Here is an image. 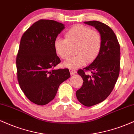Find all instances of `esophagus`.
Masks as SVG:
<instances>
[{
    "mask_svg": "<svg viewBox=\"0 0 134 134\" xmlns=\"http://www.w3.org/2000/svg\"><path fill=\"white\" fill-rule=\"evenodd\" d=\"M70 72L71 75H74L76 73V71L75 70H74V69H70Z\"/></svg>",
    "mask_w": 134,
    "mask_h": 134,
    "instance_id": "1",
    "label": "esophagus"
}]
</instances>
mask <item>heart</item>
<instances>
[{
    "instance_id": "b5f03b06",
    "label": "heart",
    "mask_w": 134,
    "mask_h": 134,
    "mask_svg": "<svg viewBox=\"0 0 134 134\" xmlns=\"http://www.w3.org/2000/svg\"><path fill=\"white\" fill-rule=\"evenodd\" d=\"M66 39L57 38L54 42V48L61 58L66 59L71 53V46H75L76 55L64 62V67L76 69L84 65L87 60L91 62L99 54L102 46L100 33L88 26L77 24L66 33Z\"/></svg>"
}]
</instances>
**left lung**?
<instances>
[{"instance_id": "obj_1", "label": "left lung", "mask_w": 134, "mask_h": 134, "mask_svg": "<svg viewBox=\"0 0 134 134\" xmlns=\"http://www.w3.org/2000/svg\"><path fill=\"white\" fill-rule=\"evenodd\" d=\"M100 33L102 46L99 54L91 64L77 74L83 80L76 91L77 100L90 107L104 101L111 93L119 75L120 50L118 38L110 28L99 21H85ZM90 71L91 75L85 72Z\"/></svg>"}]
</instances>
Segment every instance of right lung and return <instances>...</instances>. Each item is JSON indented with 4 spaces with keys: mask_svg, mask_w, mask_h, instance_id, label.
<instances>
[{
    "mask_svg": "<svg viewBox=\"0 0 134 134\" xmlns=\"http://www.w3.org/2000/svg\"><path fill=\"white\" fill-rule=\"evenodd\" d=\"M64 28L57 21L40 20L21 37L16 59L18 81L26 97L37 105L52 101L59 85L70 77L68 69H53L61 62L54 40Z\"/></svg>",
    "mask_w": 134,
    "mask_h": 134,
    "instance_id": "right-lung-1",
    "label": "right lung"
}]
</instances>
